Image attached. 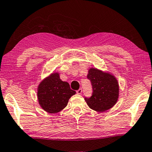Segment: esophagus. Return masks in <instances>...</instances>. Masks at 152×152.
Returning <instances> with one entry per match:
<instances>
[{"label":"esophagus","mask_w":152,"mask_h":152,"mask_svg":"<svg viewBox=\"0 0 152 152\" xmlns=\"http://www.w3.org/2000/svg\"><path fill=\"white\" fill-rule=\"evenodd\" d=\"M81 92H82V90H81V89H79L78 90H77V94H81Z\"/></svg>","instance_id":"34e87169"}]
</instances>
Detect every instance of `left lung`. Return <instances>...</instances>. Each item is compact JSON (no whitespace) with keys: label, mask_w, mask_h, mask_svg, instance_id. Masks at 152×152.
Instances as JSON below:
<instances>
[{"label":"left lung","mask_w":152,"mask_h":152,"mask_svg":"<svg viewBox=\"0 0 152 152\" xmlns=\"http://www.w3.org/2000/svg\"><path fill=\"white\" fill-rule=\"evenodd\" d=\"M92 86L93 93L89 99L85 98L90 109L98 112H104L112 108L119 98L120 87L113 74L96 68L88 70L87 75Z\"/></svg>","instance_id":"1"}]
</instances>
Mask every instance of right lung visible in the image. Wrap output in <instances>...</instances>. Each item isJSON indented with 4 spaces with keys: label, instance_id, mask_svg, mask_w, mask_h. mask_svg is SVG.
<instances>
[{
    "label": "right lung",
    "instance_id": "right-lung-1",
    "mask_svg": "<svg viewBox=\"0 0 152 152\" xmlns=\"http://www.w3.org/2000/svg\"><path fill=\"white\" fill-rule=\"evenodd\" d=\"M75 93L71 89L69 83L62 81L60 74L55 72L39 84L37 99L44 111L49 113H57L66 107L69 99Z\"/></svg>",
    "mask_w": 152,
    "mask_h": 152
}]
</instances>
